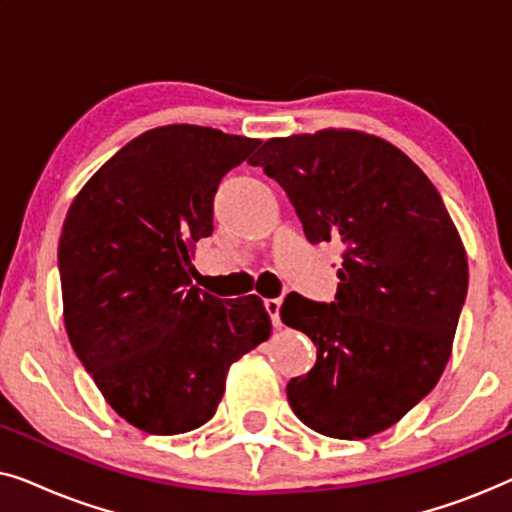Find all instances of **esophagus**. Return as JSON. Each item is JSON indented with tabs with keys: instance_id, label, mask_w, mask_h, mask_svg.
Segmentation results:
<instances>
[{
	"instance_id": "34e87169",
	"label": "esophagus",
	"mask_w": 512,
	"mask_h": 512,
	"mask_svg": "<svg viewBox=\"0 0 512 512\" xmlns=\"http://www.w3.org/2000/svg\"><path fill=\"white\" fill-rule=\"evenodd\" d=\"M279 307H282V300H279V298L265 300V310H268L270 319H272V326H275V328L282 326V319H279Z\"/></svg>"
}]
</instances>
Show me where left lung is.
I'll return each mask as SVG.
<instances>
[{"mask_svg":"<svg viewBox=\"0 0 512 512\" xmlns=\"http://www.w3.org/2000/svg\"><path fill=\"white\" fill-rule=\"evenodd\" d=\"M289 195L310 242L345 247L331 305L289 293L279 317L317 347L286 384L305 426L342 440L408 415L450 361L468 261L429 177L387 139L326 128L268 139L249 158Z\"/></svg>","mask_w":512,"mask_h":512,"instance_id":"left-lung-1","label":"left lung"}]
</instances>
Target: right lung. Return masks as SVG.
Returning a JSON list of instances; mask_svg holds the SVG:
<instances>
[{
    "mask_svg": "<svg viewBox=\"0 0 512 512\" xmlns=\"http://www.w3.org/2000/svg\"><path fill=\"white\" fill-rule=\"evenodd\" d=\"M261 139L202 125L146 130L76 195L62 226V317L104 401L153 436L202 426L230 366L270 338L258 296L223 303L191 284L214 193Z\"/></svg>",
    "mask_w": 512,
    "mask_h": 512,
    "instance_id": "add662e5",
    "label": "right lung"
}]
</instances>
